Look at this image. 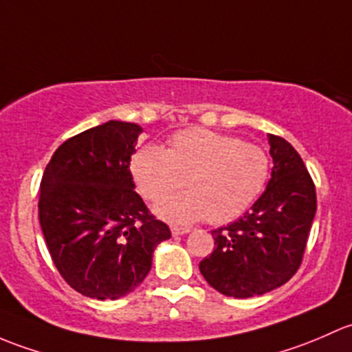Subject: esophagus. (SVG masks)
Returning <instances> with one entry per match:
<instances>
[{"label":"esophagus","instance_id":"obj_1","mask_svg":"<svg viewBox=\"0 0 352 352\" xmlns=\"http://www.w3.org/2000/svg\"><path fill=\"white\" fill-rule=\"evenodd\" d=\"M171 232H173V235H183V234H188V232H190V229H188V227H171Z\"/></svg>","mask_w":352,"mask_h":352}]
</instances>
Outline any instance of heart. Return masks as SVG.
Returning <instances> with one entry per match:
<instances>
[{"instance_id":"heart-1","label":"heart","mask_w":352,"mask_h":352,"mask_svg":"<svg viewBox=\"0 0 352 352\" xmlns=\"http://www.w3.org/2000/svg\"><path fill=\"white\" fill-rule=\"evenodd\" d=\"M130 173L140 195L155 201L185 179L188 191L162 199L155 215L173 223L206 219L227 223L257 200L270 176V159L254 144L208 129L179 130L166 149L144 146L133 152Z\"/></svg>"}]
</instances>
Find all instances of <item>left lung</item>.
<instances>
[{"label":"left lung","mask_w":352,"mask_h":352,"mask_svg":"<svg viewBox=\"0 0 352 352\" xmlns=\"http://www.w3.org/2000/svg\"><path fill=\"white\" fill-rule=\"evenodd\" d=\"M273 157L264 193L235 222L212 230L215 249L200 273L222 295L251 298L285 285L302 264L317 197L300 154L278 135H267Z\"/></svg>","instance_id":"obj_1"}]
</instances>
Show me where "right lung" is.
Segmentation results:
<instances>
[{"instance_id":"1","label":"right lung","mask_w":352,"mask_h":352,"mask_svg":"<svg viewBox=\"0 0 352 352\" xmlns=\"http://www.w3.org/2000/svg\"><path fill=\"white\" fill-rule=\"evenodd\" d=\"M142 126L110 120L67 139L43 171L38 220L60 276L81 295L133 292L171 230L135 193L130 157Z\"/></svg>"}]
</instances>
